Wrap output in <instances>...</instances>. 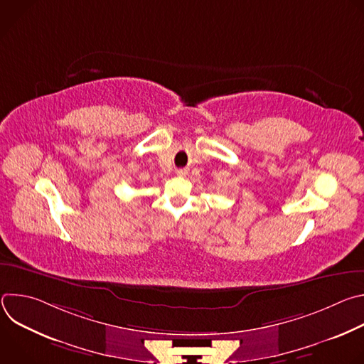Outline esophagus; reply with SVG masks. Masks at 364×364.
Wrapping results in <instances>:
<instances>
[{
    "label": "esophagus",
    "instance_id": "34e87169",
    "mask_svg": "<svg viewBox=\"0 0 364 364\" xmlns=\"http://www.w3.org/2000/svg\"><path fill=\"white\" fill-rule=\"evenodd\" d=\"M176 174H177V176H180V177H183V176H186V174H187V171H186V170H177V171H176Z\"/></svg>",
    "mask_w": 364,
    "mask_h": 364
}]
</instances>
